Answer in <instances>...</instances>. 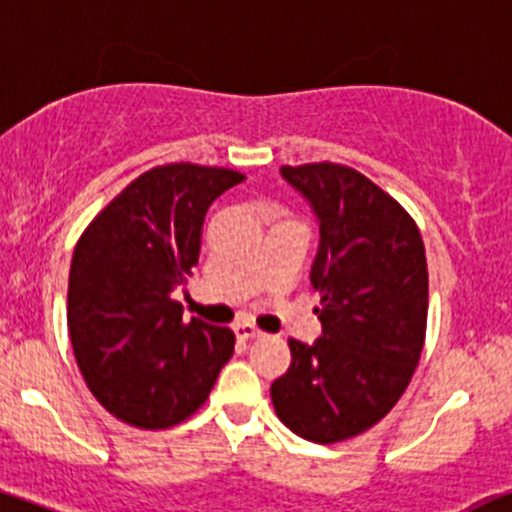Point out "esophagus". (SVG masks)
I'll list each match as a JSON object with an SVG mask.
<instances>
[{
  "mask_svg": "<svg viewBox=\"0 0 512 512\" xmlns=\"http://www.w3.org/2000/svg\"><path fill=\"white\" fill-rule=\"evenodd\" d=\"M235 335H238L240 340H257V338H265V333H262V330L257 328L255 323H247V320H243V323L235 325Z\"/></svg>",
  "mask_w": 512,
  "mask_h": 512,
  "instance_id": "1",
  "label": "esophagus"
}]
</instances>
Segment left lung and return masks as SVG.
I'll list each match as a JSON object with an SVG mask.
<instances>
[{
  "label": "left lung",
  "instance_id": "obj_1",
  "mask_svg": "<svg viewBox=\"0 0 512 512\" xmlns=\"http://www.w3.org/2000/svg\"><path fill=\"white\" fill-rule=\"evenodd\" d=\"M282 174L320 221L311 282L323 338L289 340L272 403L291 432L333 445L374 428L411 384L428 330L425 245L411 213L352 167L308 162Z\"/></svg>",
  "mask_w": 512,
  "mask_h": 512
}]
</instances>
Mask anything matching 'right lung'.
I'll use <instances>...</instances> for the list:
<instances>
[{"mask_svg":"<svg viewBox=\"0 0 512 512\" xmlns=\"http://www.w3.org/2000/svg\"><path fill=\"white\" fill-rule=\"evenodd\" d=\"M243 179L194 162L150 167L77 240L67 282L72 352L94 398L133 428L187 420L233 357V330L184 320L172 291L199 265L211 201Z\"/></svg>","mask_w":512,"mask_h":512,"instance_id":"obj_1","label":"right lung"}]
</instances>
